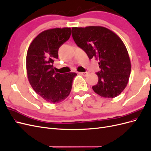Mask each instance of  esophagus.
Returning a JSON list of instances; mask_svg holds the SVG:
<instances>
[{
  "label": "esophagus",
  "mask_w": 151,
  "mask_h": 151,
  "mask_svg": "<svg viewBox=\"0 0 151 151\" xmlns=\"http://www.w3.org/2000/svg\"><path fill=\"white\" fill-rule=\"evenodd\" d=\"M79 74H81V75L84 76H87L88 75V72H80Z\"/></svg>",
  "instance_id": "obj_1"
}]
</instances>
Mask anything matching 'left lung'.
I'll return each instance as SVG.
<instances>
[{
	"instance_id": "8db88e82",
	"label": "left lung",
	"mask_w": 151,
	"mask_h": 151,
	"mask_svg": "<svg viewBox=\"0 0 151 151\" xmlns=\"http://www.w3.org/2000/svg\"><path fill=\"white\" fill-rule=\"evenodd\" d=\"M76 45L89 59H98L100 71L96 73L98 83L92 88L104 98H113L125 88L131 71L127 50L122 40L113 31L102 26L72 28Z\"/></svg>"
}]
</instances>
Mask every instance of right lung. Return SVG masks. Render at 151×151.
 Listing matches in <instances>:
<instances>
[{"mask_svg": "<svg viewBox=\"0 0 151 151\" xmlns=\"http://www.w3.org/2000/svg\"><path fill=\"white\" fill-rule=\"evenodd\" d=\"M70 28H54L40 33L31 42L26 55L28 78L35 92L47 101L58 103L69 95L75 72L60 74L54 70L58 49L69 39Z\"/></svg>", "mask_w": 151, "mask_h": 151, "instance_id": "add662e5", "label": "right lung"}]
</instances>
